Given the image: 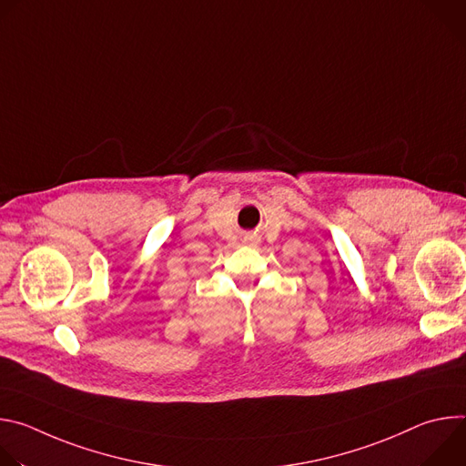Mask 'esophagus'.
I'll return each mask as SVG.
<instances>
[{
  "label": "esophagus",
  "instance_id": "obj_1",
  "mask_svg": "<svg viewBox=\"0 0 466 466\" xmlns=\"http://www.w3.org/2000/svg\"><path fill=\"white\" fill-rule=\"evenodd\" d=\"M247 243H254V239H252V238H247Z\"/></svg>",
  "mask_w": 466,
  "mask_h": 466
}]
</instances>
